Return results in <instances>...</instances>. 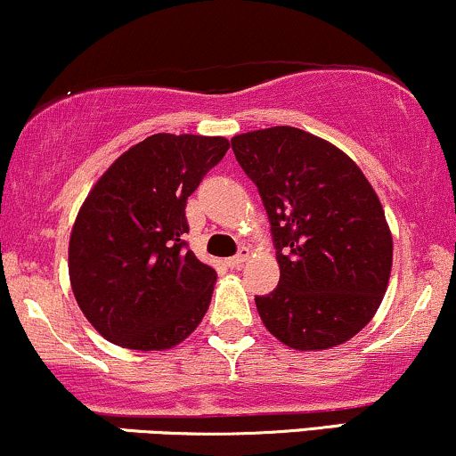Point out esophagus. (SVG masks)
I'll return each instance as SVG.
<instances>
[{
	"label": "esophagus",
	"instance_id": "esophagus-1",
	"mask_svg": "<svg viewBox=\"0 0 456 456\" xmlns=\"http://www.w3.org/2000/svg\"><path fill=\"white\" fill-rule=\"evenodd\" d=\"M248 260H249V249L243 248V249H239L237 256L228 258V266H232V269H240V266H243Z\"/></svg>",
	"mask_w": 456,
	"mask_h": 456
}]
</instances>
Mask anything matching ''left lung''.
Instances as JSON below:
<instances>
[{
  "mask_svg": "<svg viewBox=\"0 0 456 456\" xmlns=\"http://www.w3.org/2000/svg\"><path fill=\"white\" fill-rule=\"evenodd\" d=\"M232 151L258 187L280 283L256 307L294 350L346 344L376 315L388 288L393 234L382 202L352 158L290 126L239 134Z\"/></svg>",
  "mask_w": 456,
  "mask_h": 456,
  "instance_id": "1",
  "label": "left lung"
}]
</instances>
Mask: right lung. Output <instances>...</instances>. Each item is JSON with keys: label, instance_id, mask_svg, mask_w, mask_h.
I'll return each mask as SVG.
<instances>
[{"label": "right lung", "instance_id": "obj_1", "mask_svg": "<svg viewBox=\"0 0 456 456\" xmlns=\"http://www.w3.org/2000/svg\"><path fill=\"white\" fill-rule=\"evenodd\" d=\"M224 136L153 134L91 187L69 234L80 312L110 344L168 350L205 318L216 269L187 249V198L226 155Z\"/></svg>", "mask_w": 456, "mask_h": 456}]
</instances>
